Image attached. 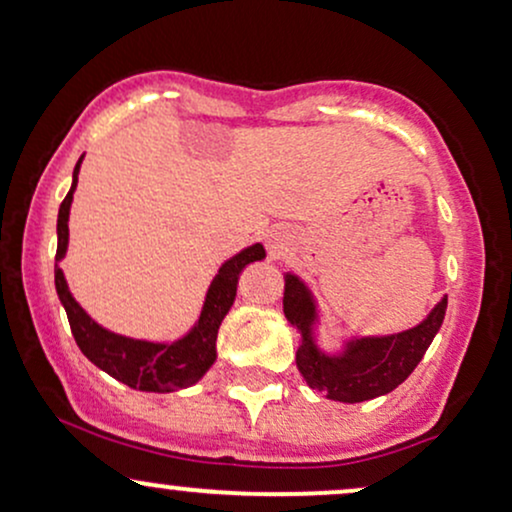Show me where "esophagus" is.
I'll return each mask as SVG.
<instances>
[{
    "instance_id": "obj_1",
    "label": "esophagus",
    "mask_w": 512,
    "mask_h": 512,
    "mask_svg": "<svg viewBox=\"0 0 512 512\" xmlns=\"http://www.w3.org/2000/svg\"><path fill=\"white\" fill-rule=\"evenodd\" d=\"M289 242H292L289 232H285V230H273V232H270V235H268V251H270V256L280 258L289 249Z\"/></svg>"
}]
</instances>
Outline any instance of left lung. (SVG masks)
I'll return each mask as SVG.
<instances>
[{"mask_svg":"<svg viewBox=\"0 0 512 512\" xmlns=\"http://www.w3.org/2000/svg\"><path fill=\"white\" fill-rule=\"evenodd\" d=\"M282 308L289 323L299 327L304 337V344L296 351V368L304 375L308 387L323 391L332 401L358 403L389 394L415 370L444 323L446 296L413 330L391 334V337L356 339V342H349V349L337 358L315 349L311 337L315 306L299 277L285 275Z\"/></svg>","mask_w":512,"mask_h":512,"instance_id":"left-lung-1","label":"left lung"}]
</instances>
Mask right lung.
<instances>
[{"label": "right lung", "instance_id": "obj_1", "mask_svg": "<svg viewBox=\"0 0 512 512\" xmlns=\"http://www.w3.org/2000/svg\"><path fill=\"white\" fill-rule=\"evenodd\" d=\"M82 161V159H80ZM80 161L75 163L73 170V185L68 189L66 199L61 201L59 208V223H56V235H59V244H56V261L66 256L68 246V211H71V201L75 185H78V170ZM266 256L261 244L249 246V249L239 251L230 261L223 263L218 275L213 277L211 287H208L204 311L199 315V323L194 330L182 337L175 344H151L140 342V339H128L121 334H113L104 327H99L82 308L75 304V299L68 292L66 277H63L61 268H54V282L56 292L63 308H66L68 323H71V332L75 337V344L85 353L90 361L116 377L118 382L128 384L132 389L140 391H175L185 389L189 384L199 380L204 372L211 368L216 361V337L218 327L223 323L225 313L230 311L232 301L237 294V277L242 273L244 266L249 263L261 261Z\"/></svg>", "mask_w": 512, "mask_h": 512}]
</instances>
